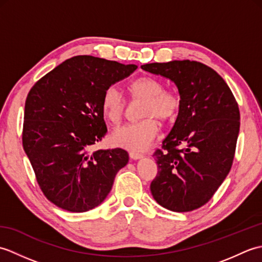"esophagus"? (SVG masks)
<instances>
[{"instance_id": "obj_1", "label": "esophagus", "mask_w": 262, "mask_h": 262, "mask_svg": "<svg viewBox=\"0 0 262 262\" xmlns=\"http://www.w3.org/2000/svg\"><path fill=\"white\" fill-rule=\"evenodd\" d=\"M129 157L132 160H138L143 158L144 155L142 153H137V152H129Z\"/></svg>"}]
</instances>
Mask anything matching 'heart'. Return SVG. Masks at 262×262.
I'll return each mask as SVG.
<instances>
[{
  "instance_id": "b5f03b06",
  "label": "heart",
  "mask_w": 262,
  "mask_h": 262,
  "mask_svg": "<svg viewBox=\"0 0 262 262\" xmlns=\"http://www.w3.org/2000/svg\"><path fill=\"white\" fill-rule=\"evenodd\" d=\"M132 99H142L140 111L142 120L119 128L113 135V141L120 147L130 151H143L151 145L159 132L155 118L161 121H171L179 115L181 97L173 89H164L163 82L153 76H140L127 85ZM125 102L115 86L104 90L101 98V114L113 125L119 124L124 114Z\"/></svg>"
}]
</instances>
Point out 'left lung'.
I'll return each mask as SVG.
<instances>
[{"mask_svg":"<svg viewBox=\"0 0 262 262\" xmlns=\"http://www.w3.org/2000/svg\"><path fill=\"white\" fill-rule=\"evenodd\" d=\"M141 68L173 81L182 101L162 148L153 153L159 170L149 187L153 198L172 211L197 209L209 202L232 168L240 130L237 102L223 77L196 60Z\"/></svg>","mask_w":262,"mask_h":262,"instance_id":"obj_1","label":"left lung"}]
</instances>
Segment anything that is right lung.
Masks as SVG:
<instances>
[{
  "instance_id": "obj_1",
  "label": "right lung",
  "mask_w": 262,
  "mask_h": 262,
  "mask_svg": "<svg viewBox=\"0 0 262 262\" xmlns=\"http://www.w3.org/2000/svg\"><path fill=\"white\" fill-rule=\"evenodd\" d=\"M136 69L81 55L66 59L30 89L22 145L39 188L57 207L73 213L97 207L128 163L125 149L91 148L107 135L100 108L104 90Z\"/></svg>"
}]
</instances>
